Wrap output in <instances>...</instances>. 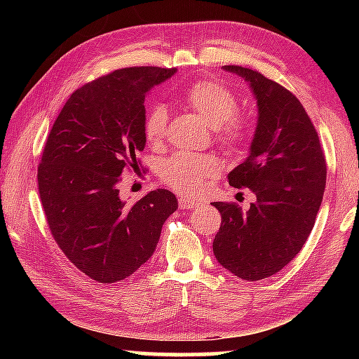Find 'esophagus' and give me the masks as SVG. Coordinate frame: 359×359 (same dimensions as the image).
<instances>
[{
  "instance_id": "1",
  "label": "esophagus",
  "mask_w": 359,
  "mask_h": 359,
  "mask_svg": "<svg viewBox=\"0 0 359 359\" xmlns=\"http://www.w3.org/2000/svg\"><path fill=\"white\" fill-rule=\"evenodd\" d=\"M179 208H180V209H187V210H191V209H196V208H199V203H196V201H193V199L180 198V199H179Z\"/></svg>"
}]
</instances>
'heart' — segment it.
I'll list each match as a JSON object with an SVG mask.
<instances>
[{"mask_svg": "<svg viewBox=\"0 0 359 359\" xmlns=\"http://www.w3.org/2000/svg\"><path fill=\"white\" fill-rule=\"evenodd\" d=\"M182 100L205 121V125L214 128L218 137L229 147H239L244 144L247 126L244 120L234 117L238 112V98L231 90L214 81L196 82L185 90ZM168 118V109L163 104L151 106L147 112L144 135L154 147L165 141ZM218 169L220 166L217 160L209 155L179 154L163 163L161 179L179 193L196 196L218 174Z\"/></svg>", "mask_w": 359, "mask_h": 359, "instance_id": "heart-1", "label": "heart"}]
</instances>
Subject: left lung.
<instances>
[{"label":"left lung","instance_id":"1","mask_svg":"<svg viewBox=\"0 0 359 359\" xmlns=\"http://www.w3.org/2000/svg\"><path fill=\"white\" fill-rule=\"evenodd\" d=\"M244 79L258 115L248 155L228 174L229 185L250 188L257 201L214 203L222 226L214 239L218 263L244 280L277 274L311 234L326 185L320 139L299 100L282 85L242 66H223Z\"/></svg>","mask_w":359,"mask_h":359}]
</instances>
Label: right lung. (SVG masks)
<instances>
[{
  "label": "right lung",
  "mask_w": 359,
  "mask_h": 359,
  "mask_svg": "<svg viewBox=\"0 0 359 359\" xmlns=\"http://www.w3.org/2000/svg\"><path fill=\"white\" fill-rule=\"evenodd\" d=\"M177 69L125 68L83 85L66 101L47 137L38 168L42 208L53 239L72 264L100 283L141 267L161 228L177 210L169 190L149 191L135 204L118 184L145 147V96Z\"/></svg>",
  "instance_id": "right-lung-1"
}]
</instances>
